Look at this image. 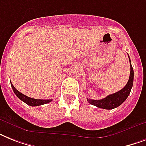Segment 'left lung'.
<instances>
[{
	"instance_id": "1",
	"label": "left lung",
	"mask_w": 146,
	"mask_h": 146,
	"mask_svg": "<svg viewBox=\"0 0 146 146\" xmlns=\"http://www.w3.org/2000/svg\"><path fill=\"white\" fill-rule=\"evenodd\" d=\"M129 57V55H128ZM129 64H130V74L129 78L127 85L123 88L121 90L115 93L111 94L107 96L104 98L100 100H92L87 98V101L89 102V104L95 105V106L99 108L107 109V110H111L115 108H117L120 104L123 103L127 98L128 96L130 93L133 84V69L131 65V60L129 59Z\"/></svg>"
}]
</instances>
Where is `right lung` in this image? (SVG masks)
<instances>
[{
	"label": "right lung",
	"mask_w": 146,
	"mask_h": 146,
	"mask_svg": "<svg viewBox=\"0 0 146 146\" xmlns=\"http://www.w3.org/2000/svg\"><path fill=\"white\" fill-rule=\"evenodd\" d=\"M11 84V86H12V89L13 90V92L15 93V95L19 98V99L24 102L26 104H27L28 105H30L32 107L34 106H39V105H42V104H47V103H49L52 101V99H35V98H29L28 96H25L21 92H19L17 89H15V87L13 86V84L10 82Z\"/></svg>",
	"instance_id": "obj_1"
}]
</instances>
